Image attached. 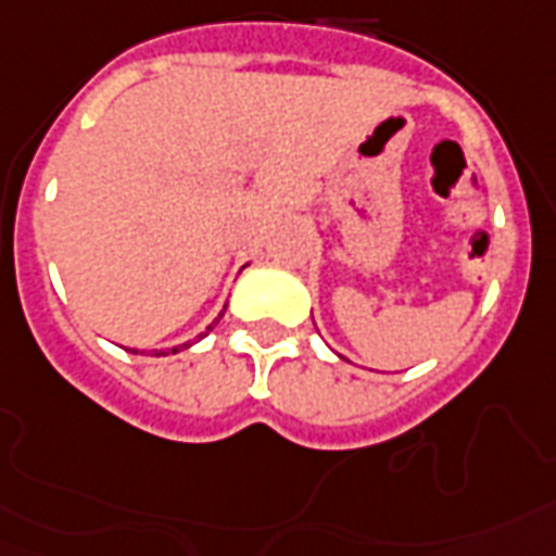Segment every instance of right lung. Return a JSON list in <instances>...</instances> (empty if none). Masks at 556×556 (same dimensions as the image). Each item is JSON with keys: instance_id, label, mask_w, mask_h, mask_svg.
<instances>
[{"instance_id": "add662e5", "label": "right lung", "mask_w": 556, "mask_h": 556, "mask_svg": "<svg viewBox=\"0 0 556 556\" xmlns=\"http://www.w3.org/2000/svg\"><path fill=\"white\" fill-rule=\"evenodd\" d=\"M224 309H227V306H224ZM224 309H222V315H224ZM222 315H218V318H215L213 324H210V327H206V332H210V329H213L215 324H218V320H222ZM206 332H204V334H206ZM204 334H199V338H204ZM187 346H190V341H187V343H181V346H173V352H178V350H187ZM132 352H139V350H132ZM162 355H164V352H162Z\"/></svg>"}]
</instances>
